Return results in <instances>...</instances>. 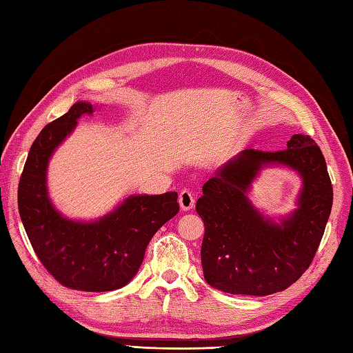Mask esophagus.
Instances as JSON below:
<instances>
[{
	"label": "esophagus",
	"instance_id": "1",
	"mask_svg": "<svg viewBox=\"0 0 353 353\" xmlns=\"http://www.w3.org/2000/svg\"><path fill=\"white\" fill-rule=\"evenodd\" d=\"M179 205H181L182 211H191L194 205H196V199H194L192 192H190L188 190H183L179 194Z\"/></svg>",
	"mask_w": 353,
	"mask_h": 353
}]
</instances>
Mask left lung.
Returning <instances> with one entry per match:
<instances>
[{
	"mask_svg": "<svg viewBox=\"0 0 353 353\" xmlns=\"http://www.w3.org/2000/svg\"><path fill=\"white\" fill-rule=\"evenodd\" d=\"M282 152L243 150L203 185L197 214L205 223V281L229 294L268 296L288 288L310 267L332 209V185L319 145L292 134ZM270 166L296 170L303 181L287 216L262 214L248 199L251 183Z\"/></svg>",
	"mask_w": 353,
	"mask_h": 353,
	"instance_id": "1",
	"label": "left lung"
}]
</instances>
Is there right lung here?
<instances>
[{
	"label": "right lung",
	"mask_w": 353,
	"mask_h": 353,
	"mask_svg": "<svg viewBox=\"0 0 353 353\" xmlns=\"http://www.w3.org/2000/svg\"><path fill=\"white\" fill-rule=\"evenodd\" d=\"M97 106L74 103L45 125L30 148L18 188L19 215L43 267L68 288L103 292L129 283L144 259L150 239L179 212L177 192L132 194L95 220H74L59 212L48 194L47 172L59 145L79 119Z\"/></svg>",
	"instance_id": "right-lung-1"
}]
</instances>
